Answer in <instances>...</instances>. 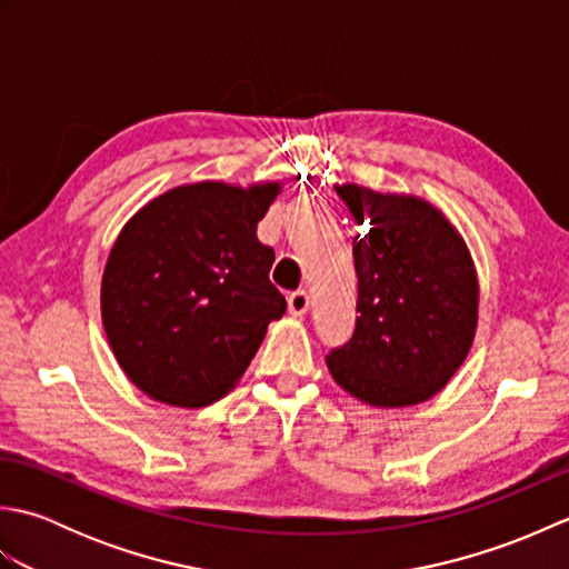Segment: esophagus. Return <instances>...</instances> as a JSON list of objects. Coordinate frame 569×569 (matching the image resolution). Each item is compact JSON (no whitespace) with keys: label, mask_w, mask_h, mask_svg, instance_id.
<instances>
[{"label":"esophagus","mask_w":569,"mask_h":569,"mask_svg":"<svg viewBox=\"0 0 569 569\" xmlns=\"http://www.w3.org/2000/svg\"><path fill=\"white\" fill-rule=\"evenodd\" d=\"M308 308H310V298L306 291H293L291 296H288V310H291V316H296V318L306 316Z\"/></svg>","instance_id":"obj_1"}]
</instances>
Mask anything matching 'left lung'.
Segmentation results:
<instances>
[{"mask_svg":"<svg viewBox=\"0 0 569 569\" xmlns=\"http://www.w3.org/2000/svg\"><path fill=\"white\" fill-rule=\"evenodd\" d=\"M361 224L352 239L357 325L330 349L332 379L365 403L428 401L462 367L477 330L479 286L457 229L418 198L340 190Z\"/></svg>","mask_w":569,"mask_h":569,"instance_id":"left-lung-1","label":"left lung"}]
</instances>
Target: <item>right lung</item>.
<instances>
[{"instance_id": "obj_1", "label": "right lung", "mask_w": 569, "mask_h": 569, "mask_svg": "<svg viewBox=\"0 0 569 569\" xmlns=\"http://www.w3.org/2000/svg\"><path fill=\"white\" fill-rule=\"evenodd\" d=\"M281 186H180L141 208L102 276V322L119 367L156 401L198 408L247 371L286 298L257 224Z\"/></svg>"}]
</instances>
